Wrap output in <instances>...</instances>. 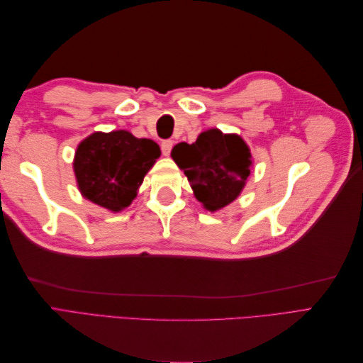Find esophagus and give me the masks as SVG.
Here are the masks:
<instances>
[{
  "instance_id": "34e87169",
  "label": "esophagus",
  "mask_w": 363,
  "mask_h": 363,
  "mask_svg": "<svg viewBox=\"0 0 363 363\" xmlns=\"http://www.w3.org/2000/svg\"><path fill=\"white\" fill-rule=\"evenodd\" d=\"M172 140H163L162 142V152H163V156H169L171 155V150H172Z\"/></svg>"
}]
</instances>
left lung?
<instances>
[{
  "mask_svg": "<svg viewBox=\"0 0 363 363\" xmlns=\"http://www.w3.org/2000/svg\"><path fill=\"white\" fill-rule=\"evenodd\" d=\"M171 156L188 177L196 200L212 212L236 200L251 174L245 142L218 128L204 131L191 145L180 142Z\"/></svg>",
  "mask_w": 363,
  "mask_h": 363,
  "instance_id": "obj_1",
  "label": "left lung"
}]
</instances>
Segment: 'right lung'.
Returning a JSON list of instances; mask_svg holds the SVG:
<instances>
[{
	"instance_id": "1",
	"label": "right lung",
	"mask_w": 363,
	"mask_h": 363,
	"mask_svg": "<svg viewBox=\"0 0 363 363\" xmlns=\"http://www.w3.org/2000/svg\"><path fill=\"white\" fill-rule=\"evenodd\" d=\"M159 157L160 148L151 139H138L125 130L94 133L77 148L74 171L84 199L119 212L133 201Z\"/></svg>"
}]
</instances>
